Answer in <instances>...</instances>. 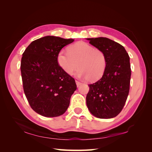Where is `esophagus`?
Segmentation results:
<instances>
[{
  "mask_svg": "<svg viewBox=\"0 0 152 152\" xmlns=\"http://www.w3.org/2000/svg\"><path fill=\"white\" fill-rule=\"evenodd\" d=\"M76 85H77V86L78 87H79L80 85L82 84V82H79V81H78V80H76Z\"/></svg>",
  "mask_w": 152,
  "mask_h": 152,
  "instance_id": "obj_1",
  "label": "esophagus"
}]
</instances>
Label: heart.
<instances>
[{
  "mask_svg": "<svg viewBox=\"0 0 152 152\" xmlns=\"http://www.w3.org/2000/svg\"><path fill=\"white\" fill-rule=\"evenodd\" d=\"M57 61L61 69L69 75L72 74L79 66L76 76L88 78L90 82L101 78L106 66L104 53L86 42L72 45L69 51H60L57 54Z\"/></svg>",
  "mask_w": 152,
  "mask_h": 152,
  "instance_id": "obj_1",
  "label": "heart"
}]
</instances>
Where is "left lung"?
Returning <instances> with one entry per match:
<instances>
[{
	"instance_id": "obj_1",
	"label": "left lung",
	"mask_w": 152,
	"mask_h": 152,
	"mask_svg": "<svg viewBox=\"0 0 152 152\" xmlns=\"http://www.w3.org/2000/svg\"><path fill=\"white\" fill-rule=\"evenodd\" d=\"M86 39L101 50L106 58V69L102 78L89 84L87 106L96 118H114L122 110L129 92L131 75L129 56L124 46L108 38Z\"/></svg>"
}]
</instances>
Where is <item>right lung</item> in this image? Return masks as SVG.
<instances>
[{
  "instance_id": "right-lung-1",
  "label": "right lung",
  "mask_w": 152,
  "mask_h": 152,
  "mask_svg": "<svg viewBox=\"0 0 152 152\" xmlns=\"http://www.w3.org/2000/svg\"><path fill=\"white\" fill-rule=\"evenodd\" d=\"M72 38L46 36L34 40L23 53L21 72L25 95L34 112L44 117L63 115L77 89L75 80L57 63V54Z\"/></svg>"
}]
</instances>
